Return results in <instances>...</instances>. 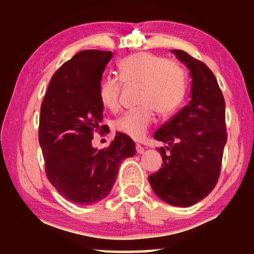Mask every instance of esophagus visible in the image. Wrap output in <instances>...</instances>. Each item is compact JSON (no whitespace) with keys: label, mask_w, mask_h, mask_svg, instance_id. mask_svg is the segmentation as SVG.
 Returning <instances> with one entry per match:
<instances>
[{"label":"esophagus","mask_w":254,"mask_h":254,"mask_svg":"<svg viewBox=\"0 0 254 254\" xmlns=\"http://www.w3.org/2000/svg\"><path fill=\"white\" fill-rule=\"evenodd\" d=\"M135 149H136V152L139 153V154H142V153L144 152V149H143L142 147H141L140 144H136V145H135Z\"/></svg>","instance_id":"esophagus-1"}]
</instances>
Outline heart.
Listing matches in <instances>:
<instances>
[{"label": "heart", "instance_id": "heart-1", "mask_svg": "<svg viewBox=\"0 0 254 254\" xmlns=\"http://www.w3.org/2000/svg\"><path fill=\"white\" fill-rule=\"evenodd\" d=\"M119 76L124 84L140 86L141 109L127 112L114 122V128L135 141L142 140L154 120V112L167 118L178 109L186 94L187 75L176 62L151 53H136L119 64ZM121 83L106 78L101 83L98 96L111 112L120 106Z\"/></svg>", "mask_w": 254, "mask_h": 254}]
</instances>
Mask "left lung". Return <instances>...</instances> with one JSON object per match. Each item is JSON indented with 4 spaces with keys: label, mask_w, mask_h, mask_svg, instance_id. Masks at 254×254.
Returning <instances> with one entry per match:
<instances>
[{
    "label": "left lung",
    "mask_w": 254,
    "mask_h": 254,
    "mask_svg": "<svg viewBox=\"0 0 254 254\" xmlns=\"http://www.w3.org/2000/svg\"><path fill=\"white\" fill-rule=\"evenodd\" d=\"M191 77L189 104L163 124L153 137L163 165L149 176L154 194L165 203L188 207L204 199L220 177L227 134L225 102L212 70L183 50H171Z\"/></svg>",
    "instance_id": "left-lung-1"
}]
</instances>
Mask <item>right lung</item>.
Listing matches in <instances>:
<instances>
[{
    "label": "right lung",
    "instance_id": "add662e5",
    "mask_svg": "<svg viewBox=\"0 0 254 254\" xmlns=\"http://www.w3.org/2000/svg\"><path fill=\"white\" fill-rule=\"evenodd\" d=\"M112 57L111 51L101 50L76 54L55 72L41 104L39 143L47 177L60 195L76 204L104 199L122 161L135 154V143L120 132L105 150L92 145L104 107L98 89Z\"/></svg>",
    "mask_w": 254,
    "mask_h": 254
}]
</instances>
